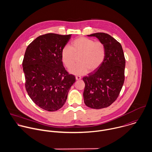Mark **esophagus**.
<instances>
[{"instance_id": "obj_1", "label": "esophagus", "mask_w": 152, "mask_h": 152, "mask_svg": "<svg viewBox=\"0 0 152 152\" xmlns=\"http://www.w3.org/2000/svg\"><path fill=\"white\" fill-rule=\"evenodd\" d=\"M76 80H80V79H81V76H76Z\"/></svg>"}]
</instances>
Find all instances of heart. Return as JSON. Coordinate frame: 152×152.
Returning <instances> with one entry per match:
<instances>
[{
    "label": "heart",
    "instance_id": "heart-1",
    "mask_svg": "<svg viewBox=\"0 0 152 152\" xmlns=\"http://www.w3.org/2000/svg\"><path fill=\"white\" fill-rule=\"evenodd\" d=\"M106 49L103 42L80 37L74 39L70 47L65 46L61 52L62 61L66 67L70 68L79 56V63L70 69L75 75H84L89 70L92 72L98 69L104 61Z\"/></svg>",
    "mask_w": 152,
    "mask_h": 152
}]
</instances>
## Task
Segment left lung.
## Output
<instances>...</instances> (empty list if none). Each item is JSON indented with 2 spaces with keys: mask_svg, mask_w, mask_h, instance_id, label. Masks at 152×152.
I'll use <instances>...</instances> for the list:
<instances>
[{
  "mask_svg": "<svg viewBox=\"0 0 152 152\" xmlns=\"http://www.w3.org/2000/svg\"><path fill=\"white\" fill-rule=\"evenodd\" d=\"M88 36L95 37L104 43L106 55L98 69L83 77L84 102L94 109L107 108L117 99L124 82L123 50L121 44L108 34L97 32Z\"/></svg>",
  "mask_w": 152,
  "mask_h": 152,
  "instance_id": "8db88e82",
  "label": "left lung"
}]
</instances>
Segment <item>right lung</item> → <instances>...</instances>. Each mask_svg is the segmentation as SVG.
Returning a JSON list of instances; mask_svg holds the SVG:
<instances>
[{
	"label": "right lung",
	"instance_id": "obj_1",
	"mask_svg": "<svg viewBox=\"0 0 152 152\" xmlns=\"http://www.w3.org/2000/svg\"><path fill=\"white\" fill-rule=\"evenodd\" d=\"M69 35L48 33L27 47L22 61L26 91L32 101L48 111L60 109L76 78L63 64L61 52Z\"/></svg>",
	"mask_w": 152,
	"mask_h": 152
}]
</instances>
